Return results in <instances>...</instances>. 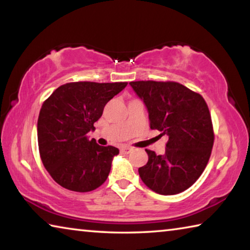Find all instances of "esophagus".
<instances>
[{
    "mask_svg": "<svg viewBox=\"0 0 250 250\" xmlns=\"http://www.w3.org/2000/svg\"><path fill=\"white\" fill-rule=\"evenodd\" d=\"M121 153H125V154H129L131 151H132V147H129V146H122L121 149Z\"/></svg>",
    "mask_w": 250,
    "mask_h": 250,
    "instance_id": "esophagus-1",
    "label": "esophagus"
}]
</instances>
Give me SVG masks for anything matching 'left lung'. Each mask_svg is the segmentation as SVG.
I'll use <instances>...</instances> for the list:
<instances>
[{
    "label": "left lung",
    "instance_id": "8db88e82",
    "mask_svg": "<svg viewBox=\"0 0 250 250\" xmlns=\"http://www.w3.org/2000/svg\"><path fill=\"white\" fill-rule=\"evenodd\" d=\"M149 112L150 128L167 135L166 154L146 150L149 160L139 167L147 188L161 195H174L188 189L208 163L214 130L203 97L175 82H131Z\"/></svg>",
    "mask_w": 250,
    "mask_h": 250
}]
</instances>
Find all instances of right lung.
<instances>
[{"mask_svg":"<svg viewBox=\"0 0 250 250\" xmlns=\"http://www.w3.org/2000/svg\"><path fill=\"white\" fill-rule=\"evenodd\" d=\"M128 83H68L58 87L42 105L37 140L44 167L53 180L74 192H90L104 183L115 146H101L88 132L109 100Z\"/></svg>","mask_w":250,"mask_h":250,"instance_id":"1","label":"right lung"}]
</instances>
